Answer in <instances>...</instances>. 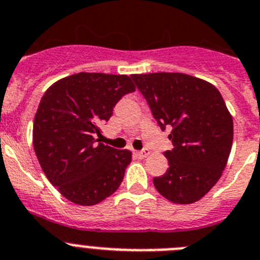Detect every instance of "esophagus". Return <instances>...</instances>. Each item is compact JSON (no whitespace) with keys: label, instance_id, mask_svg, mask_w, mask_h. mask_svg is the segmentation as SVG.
<instances>
[{"label":"esophagus","instance_id":"1","mask_svg":"<svg viewBox=\"0 0 260 260\" xmlns=\"http://www.w3.org/2000/svg\"><path fill=\"white\" fill-rule=\"evenodd\" d=\"M149 154H150V151L147 150V149H144V150H141V151H136V155L140 156V158H146Z\"/></svg>","mask_w":260,"mask_h":260}]
</instances>
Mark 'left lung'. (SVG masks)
<instances>
[{
	"mask_svg": "<svg viewBox=\"0 0 260 260\" xmlns=\"http://www.w3.org/2000/svg\"><path fill=\"white\" fill-rule=\"evenodd\" d=\"M160 129H171L168 170L153 182L174 203L197 202L220 179L233 141V120L212 84L180 72L131 75Z\"/></svg>",
	"mask_w": 260,
	"mask_h": 260,
	"instance_id": "8db88e82",
	"label": "left lung"
}]
</instances>
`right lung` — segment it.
I'll return each instance as SVG.
<instances>
[{
  "instance_id": "right-lung-1",
  "label": "right lung",
  "mask_w": 260,
  "mask_h": 260,
  "mask_svg": "<svg viewBox=\"0 0 260 260\" xmlns=\"http://www.w3.org/2000/svg\"><path fill=\"white\" fill-rule=\"evenodd\" d=\"M135 90L127 75L79 72L58 80L41 98L34 121L35 153L49 181L71 202L97 205L123 181L132 153L97 137L120 98Z\"/></svg>"
}]
</instances>
